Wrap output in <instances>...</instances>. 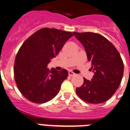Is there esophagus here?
<instances>
[{
    "label": "esophagus",
    "instance_id": "esophagus-1",
    "mask_svg": "<svg viewBox=\"0 0 130 130\" xmlns=\"http://www.w3.org/2000/svg\"><path fill=\"white\" fill-rule=\"evenodd\" d=\"M68 74H69V76H74L76 75V74H74V72H71V71H69V72H68Z\"/></svg>",
    "mask_w": 130,
    "mask_h": 130
}]
</instances>
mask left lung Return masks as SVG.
<instances>
[{
	"instance_id": "left-lung-1",
	"label": "left lung",
	"mask_w": 130,
	"mask_h": 130,
	"mask_svg": "<svg viewBox=\"0 0 130 130\" xmlns=\"http://www.w3.org/2000/svg\"><path fill=\"white\" fill-rule=\"evenodd\" d=\"M74 34L85 47L94 72L91 81L84 78L83 85L76 88V93L89 104L106 102L115 94L122 80L124 68L120 54L102 35L91 32Z\"/></svg>"
}]
</instances>
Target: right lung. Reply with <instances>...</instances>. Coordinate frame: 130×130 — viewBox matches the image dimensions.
<instances>
[{
  "mask_svg": "<svg viewBox=\"0 0 130 130\" xmlns=\"http://www.w3.org/2000/svg\"><path fill=\"white\" fill-rule=\"evenodd\" d=\"M72 36L71 32L43 28L30 35L19 49L14 78L19 91L28 100L43 104L58 94L68 72L65 69L50 70L47 65Z\"/></svg>",
  "mask_w": 130,
  "mask_h": 130,
  "instance_id": "add662e5",
  "label": "right lung"
}]
</instances>
